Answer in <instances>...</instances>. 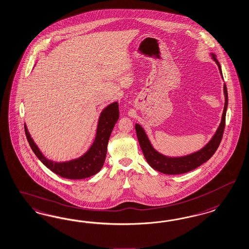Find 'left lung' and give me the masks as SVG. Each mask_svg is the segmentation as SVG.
Returning <instances> with one entry per match:
<instances>
[{
    "instance_id": "left-lung-1",
    "label": "left lung",
    "mask_w": 249,
    "mask_h": 249,
    "mask_svg": "<svg viewBox=\"0 0 249 249\" xmlns=\"http://www.w3.org/2000/svg\"><path fill=\"white\" fill-rule=\"evenodd\" d=\"M211 55L215 64H217L221 76L223 77L220 64L215 58L216 55L213 53H211ZM224 93H225V107L222 114L220 124L217 128L215 134L213 135L212 139L208 142L205 147L188 156L169 157H165L162 154L158 153L157 150L152 146L149 139L142 126L138 124H135V131L138 138V142L141 146L142 154L145 157L147 163H149L150 166L153 167L155 170L166 175H179V174H185L189 171L194 170L196 167L200 166L202 163H206L207 160H209L220 144L224 130H225V125H226V114H227L228 104V89H227L226 84L224 85Z\"/></svg>"
}]
</instances>
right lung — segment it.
Wrapping results in <instances>:
<instances>
[{
  "label": "right lung",
  "instance_id": "1",
  "mask_svg": "<svg viewBox=\"0 0 249 249\" xmlns=\"http://www.w3.org/2000/svg\"><path fill=\"white\" fill-rule=\"evenodd\" d=\"M119 118L118 103L114 102L106 107L99 117L95 139L91 147L82 157L66 161V162H53L47 159L39 150L36 142L29 134L26 124H24V131L29 144L36 157L52 172L60 177L68 179H84L90 178L97 174L103 167L107 157V144L114 124Z\"/></svg>",
  "mask_w": 249,
  "mask_h": 249
}]
</instances>
